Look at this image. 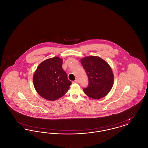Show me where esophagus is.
I'll return each instance as SVG.
<instances>
[{
	"mask_svg": "<svg viewBox=\"0 0 148 148\" xmlns=\"http://www.w3.org/2000/svg\"><path fill=\"white\" fill-rule=\"evenodd\" d=\"M73 83H79V80H77V79H76L75 80H74V81H73Z\"/></svg>",
	"mask_w": 148,
	"mask_h": 148,
	"instance_id": "obj_1",
	"label": "esophagus"
}]
</instances>
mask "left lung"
<instances>
[{"label": "left lung", "instance_id": "8db88e82", "mask_svg": "<svg viewBox=\"0 0 148 148\" xmlns=\"http://www.w3.org/2000/svg\"><path fill=\"white\" fill-rule=\"evenodd\" d=\"M80 62L86 71L89 84L85 94L94 99L102 98L111 90L114 84L113 71L106 62L97 56H85Z\"/></svg>", "mask_w": 148, "mask_h": 148}]
</instances>
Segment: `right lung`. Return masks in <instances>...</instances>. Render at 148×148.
Returning a JSON list of instances; mask_svg holds the SVG:
<instances>
[{"label": "right lung", "instance_id": "obj_1", "mask_svg": "<svg viewBox=\"0 0 148 148\" xmlns=\"http://www.w3.org/2000/svg\"><path fill=\"white\" fill-rule=\"evenodd\" d=\"M63 59L58 56L44 60L33 75V84L38 94L45 99L54 101L68 92L71 82L62 68Z\"/></svg>", "mask_w": 148, "mask_h": 148}]
</instances>
